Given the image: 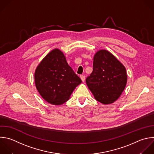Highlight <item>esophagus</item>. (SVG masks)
<instances>
[{
	"mask_svg": "<svg viewBox=\"0 0 154 154\" xmlns=\"http://www.w3.org/2000/svg\"><path fill=\"white\" fill-rule=\"evenodd\" d=\"M80 78H81V80H82V82H84V81H85V76L84 75H81V76H80Z\"/></svg>",
	"mask_w": 154,
	"mask_h": 154,
	"instance_id": "34e87169",
	"label": "esophagus"
}]
</instances>
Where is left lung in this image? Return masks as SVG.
Returning a JSON list of instances; mask_svg holds the SVG:
<instances>
[{
	"instance_id": "left-lung-1",
	"label": "left lung",
	"mask_w": 154,
	"mask_h": 154,
	"mask_svg": "<svg viewBox=\"0 0 154 154\" xmlns=\"http://www.w3.org/2000/svg\"><path fill=\"white\" fill-rule=\"evenodd\" d=\"M126 83L125 67L109 51H98L93 58V72L86 79L95 99L104 105L112 103L120 96Z\"/></svg>"
}]
</instances>
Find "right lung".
Returning a JSON list of instances; mask_svg holds the SVG:
<instances>
[{
  "label": "right lung",
  "mask_w": 154,
  "mask_h": 154,
  "mask_svg": "<svg viewBox=\"0 0 154 154\" xmlns=\"http://www.w3.org/2000/svg\"><path fill=\"white\" fill-rule=\"evenodd\" d=\"M34 79L41 96L55 105L67 102L75 88L82 82L59 49H53L42 60L35 69Z\"/></svg>",
  "instance_id": "add662e5"
}]
</instances>
